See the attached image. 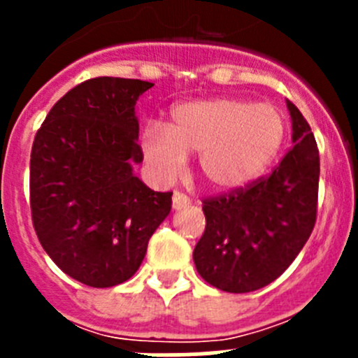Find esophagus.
Instances as JSON below:
<instances>
[{"instance_id":"esophagus-1","label":"esophagus","mask_w":358,"mask_h":358,"mask_svg":"<svg viewBox=\"0 0 358 358\" xmlns=\"http://www.w3.org/2000/svg\"><path fill=\"white\" fill-rule=\"evenodd\" d=\"M189 197L186 194H182V192H173V197H172V204L176 210H182V208L189 206Z\"/></svg>"}]
</instances>
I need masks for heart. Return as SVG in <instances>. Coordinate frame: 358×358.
<instances>
[{
	"label": "heart",
	"mask_w": 358,
	"mask_h": 358,
	"mask_svg": "<svg viewBox=\"0 0 358 358\" xmlns=\"http://www.w3.org/2000/svg\"><path fill=\"white\" fill-rule=\"evenodd\" d=\"M285 132V120L274 106L222 96L173 107L166 127H145L141 147L159 181H173L185 170L186 154L199 152L202 179L215 188L233 189L264 172Z\"/></svg>",
	"instance_id": "heart-1"
}]
</instances>
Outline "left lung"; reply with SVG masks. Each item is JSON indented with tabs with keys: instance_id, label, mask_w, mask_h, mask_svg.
I'll return each instance as SVG.
<instances>
[{
	"instance_id": "8db88e82",
	"label": "left lung",
	"mask_w": 358,
	"mask_h": 358,
	"mask_svg": "<svg viewBox=\"0 0 358 358\" xmlns=\"http://www.w3.org/2000/svg\"><path fill=\"white\" fill-rule=\"evenodd\" d=\"M292 143L276 169L245 186L202 199L206 229L194 262L202 280L224 292H252L273 283L308 240L317 218L319 150L292 102Z\"/></svg>"
}]
</instances>
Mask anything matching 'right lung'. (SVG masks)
Here are the masks:
<instances>
[{
    "instance_id": "right-lung-1",
    "label": "right lung",
    "mask_w": 358,
    "mask_h": 358,
    "mask_svg": "<svg viewBox=\"0 0 358 358\" xmlns=\"http://www.w3.org/2000/svg\"><path fill=\"white\" fill-rule=\"evenodd\" d=\"M152 85L90 78L52 107L34 138V229L57 267L87 287L134 276L172 208V192H154L132 173L143 161L134 106Z\"/></svg>"
}]
</instances>
